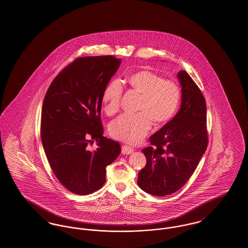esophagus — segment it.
Segmentation results:
<instances>
[{
    "label": "esophagus",
    "instance_id": "obj_1",
    "mask_svg": "<svg viewBox=\"0 0 248 248\" xmlns=\"http://www.w3.org/2000/svg\"><path fill=\"white\" fill-rule=\"evenodd\" d=\"M133 151H134L133 148H131V147H129V146H127V145H123V146L121 147V152H122V154H124V155L132 154Z\"/></svg>",
    "mask_w": 248,
    "mask_h": 248
}]
</instances>
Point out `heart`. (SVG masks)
<instances>
[{"mask_svg": "<svg viewBox=\"0 0 248 248\" xmlns=\"http://www.w3.org/2000/svg\"><path fill=\"white\" fill-rule=\"evenodd\" d=\"M134 92L140 94L137 114H123L109 124L110 136L121 141L136 144L149 133L151 121L161 124L170 121L177 111L180 93L177 86L153 72L139 71L127 78ZM123 93L121 80L114 79L102 92L104 111L114 115L119 111Z\"/></svg>", "mask_w": 248, "mask_h": 248, "instance_id": "obj_1", "label": "heart"}]
</instances>
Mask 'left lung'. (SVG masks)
Listing matches in <instances>:
<instances>
[{
	"instance_id": "1",
	"label": "left lung",
	"mask_w": 248,
	"mask_h": 248,
	"mask_svg": "<svg viewBox=\"0 0 248 248\" xmlns=\"http://www.w3.org/2000/svg\"><path fill=\"white\" fill-rule=\"evenodd\" d=\"M177 78L180 108L149 138L151 147L142 149L147 164L138 175L142 190L157 197L173 194L188 181L208 143L205 98L186 71H179Z\"/></svg>"
}]
</instances>
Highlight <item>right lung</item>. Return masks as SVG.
Instances as JSON below:
<instances>
[{"instance_id": "right-lung-1", "label": "right lung", "mask_w": 248, "mask_h": 248, "mask_svg": "<svg viewBox=\"0 0 248 248\" xmlns=\"http://www.w3.org/2000/svg\"><path fill=\"white\" fill-rule=\"evenodd\" d=\"M121 63L111 55L78 58L57 75L43 99V149L59 181L74 194L99 189L107 166L121 153L120 144L103 136L100 121L102 92ZM93 140L98 148L91 151Z\"/></svg>"}]
</instances>
